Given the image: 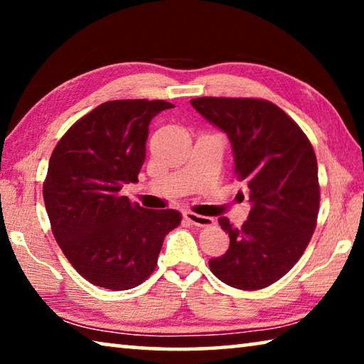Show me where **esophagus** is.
Here are the masks:
<instances>
[{
	"instance_id": "1",
	"label": "esophagus",
	"mask_w": 364,
	"mask_h": 364,
	"mask_svg": "<svg viewBox=\"0 0 364 364\" xmlns=\"http://www.w3.org/2000/svg\"><path fill=\"white\" fill-rule=\"evenodd\" d=\"M183 217L188 221V223L194 225V226H212L215 223L213 218L204 217V215H197L194 212H184Z\"/></svg>"
}]
</instances>
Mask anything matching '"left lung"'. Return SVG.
Segmentation results:
<instances>
[{
	"label": "left lung",
	"mask_w": 364,
	"mask_h": 364,
	"mask_svg": "<svg viewBox=\"0 0 364 364\" xmlns=\"http://www.w3.org/2000/svg\"><path fill=\"white\" fill-rule=\"evenodd\" d=\"M193 107L231 141L234 175L252 208L241 228L220 217L230 236L208 262L225 284L258 291L279 281L304 255L319 212L318 162L306 134L276 104L254 97H196Z\"/></svg>",
	"instance_id": "1"
}]
</instances>
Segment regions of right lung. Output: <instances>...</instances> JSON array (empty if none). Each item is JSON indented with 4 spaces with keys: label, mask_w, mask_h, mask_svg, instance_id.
I'll list each match as a JSON object with an SVG mask.
<instances>
[{
    "label": "right lung",
    "mask_w": 364,
    "mask_h": 364,
    "mask_svg": "<svg viewBox=\"0 0 364 364\" xmlns=\"http://www.w3.org/2000/svg\"><path fill=\"white\" fill-rule=\"evenodd\" d=\"M167 101H107L77 120L49 159L43 199L54 237L91 284L127 291L156 269L180 212L147 210L120 189L136 183L149 123Z\"/></svg>",
    "instance_id": "1"
}]
</instances>
